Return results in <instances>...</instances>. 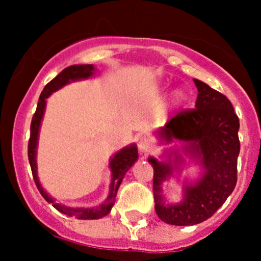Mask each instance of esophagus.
Masks as SVG:
<instances>
[{
    "label": "esophagus",
    "instance_id": "obj_1",
    "mask_svg": "<svg viewBox=\"0 0 261 261\" xmlns=\"http://www.w3.org/2000/svg\"><path fill=\"white\" fill-rule=\"evenodd\" d=\"M138 149L140 151V154L147 155L149 152L152 151V143L149 138L146 136H141L138 140Z\"/></svg>",
    "mask_w": 261,
    "mask_h": 261
}]
</instances>
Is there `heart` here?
Masks as SVG:
<instances>
[{
	"label": "heart",
	"mask_w": 261,
	"mask_h": 261,
	"mask_svg": "<svg viewBox=\"0 0 261 261\" xmlns=\"http://www.w3.org/2000/svg\"><path fill=\"white\" fill-rule=\"evenodd\" d=\"M175 99H178V101H179V99H181L183 98V92H180V91H178L177 93H175Z\"/></svg>",
	"instance_id": "b5f03b06"
}]
</instances>
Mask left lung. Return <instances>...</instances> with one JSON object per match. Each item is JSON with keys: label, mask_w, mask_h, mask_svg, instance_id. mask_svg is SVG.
<instances>
[{"label": "left lung", "mask_w": 261, "mask_h": 261, "mask_svg": "<svg viewBox=\"0 0 261 261\" xmlns=\"http://www.w3.org/2000/svg\"><path fill=\"white\" fill-rule=\"evenodd\" d=\"M193 81L198 89L196 109L178 112L159 133L160 138L168 143L186 141L184 149L201 160L203 177L197 183L184 187L181 203L165 204L162 184L172 175V163H159L154 158H149V163L154 168L155 211L160 220L175 226L197 225L208 220L225 203L238 181L240 152L238 115L225 94L203 82ZM178 158L175 156V162Z\"/></svg>", "instance_id": "1"}]
</instances>
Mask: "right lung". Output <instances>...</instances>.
Masks as SVG:
<instances>
[{
	"instance_id": "obj_1",
	"label": "right lung",
	"mask_w": 261,
	"mask_h": 261,
	"mask_svg": "<svg viewBox=\"0 0 261 261\" xmlns=\"http://www.w3.org/2000/svg\"><path fill=\"white\" fill-rule=\"evenodd\" d=\"M94 67L93 64H81V65H70V67L63 69L54 80H51L44 87L43 92H41L40 97H39L38 107H36L35 114L33 116V120H31V126H30V140H29V146H28V156H29V163H30L31 172H33L34 180H35L36 187H38L39 192L41 193V196L45 198L46 202L53 204L54 208H57L58 211L64 213V215L70 216V217L80 218V220H97V218H101L103 216L109 215L111 211L112 206L115 203L116 194H117V189L120 187L121 181H122L123 177H125L126 172L133 167L134 163L138 159V149L135 145H130L125 149L120 150L117 154L112 158L111 163H110V168L112 170V181L111 186H110V194L107 197L106 202L102 203L101 206L97 207V208H69V207L62 206L59 203H55L54 199L51 197H49L46 194V192L44 191L43 187H41L40 181L38 179V174H36V145H38V135H39V128H40V122L41 118H43L44 110H45V103L46 98L55 92L57 89L62 88L63 86H65L67 83L72 81H78L83 80V78H88L93 74Z\"/></svg>"
}]
</instances>
